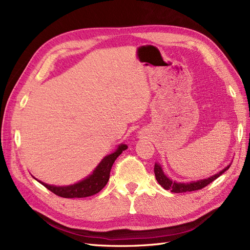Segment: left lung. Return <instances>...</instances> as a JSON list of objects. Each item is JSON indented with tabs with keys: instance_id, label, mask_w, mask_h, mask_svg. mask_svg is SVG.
I'll list each match as a JSON object with an SVG mask.
<instances>
[{
	"instance_id": "left-lung-1",
	"label": "left lung",
	"mask_w": 250,
	"mask_h": 250,
	"mask_svg": "<svg viewBox=\"0 0 250 250\" xmlns=\"http://www.w3.org/2000/svg\"><path fill=\"white\" fill-rule=\"evenodd\" d=\"M229 164L228 167H225L223 170H221L220 172H218L215 175L204 178V179H200V180H196V181H191V183H177V181H174L172 179H170L163 171L162 166L156 163L154 165V174H155V178L157 180V183L160 184L165 190H170L173 193H185V192H192V191H197V190H201L204 187H207L208 185H209L211 181H214L216 178H218L220 175L226 171L229 170L230 167Z\"/></svg>"
}]
</instances>
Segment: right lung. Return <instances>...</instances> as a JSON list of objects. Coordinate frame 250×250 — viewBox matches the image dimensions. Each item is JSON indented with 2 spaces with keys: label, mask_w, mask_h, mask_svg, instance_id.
Instances as JSON below:
<instances>
[{
  "label": "right lung",
  "mask_w": 250,
  "mask_h": 250,
  "mask_svg": "<svg viewBox=\"0 0 250 250\" xmlns=\"http://www.w3.org/2000/svg\"><path fill=\"white\" fill-rule=\"evenodd\" d=\"M128 148L125 144H120L117 150L113 151L112 153L105 156L100 164L97 166L96 169L92 174H89L87 177L82 179L78 183L70 185V186H62L57 187L53 185H48L42 183L41 180H37L43 187H46L48 190L56 194L57 196L63 198H83L93 196L97 193H99L102 188L106 186L109 179V174L113 163L117 160V157L123 152L124 150Z\"/></svg>",
  "instance_id": "obj_1"
}]
</instances>
